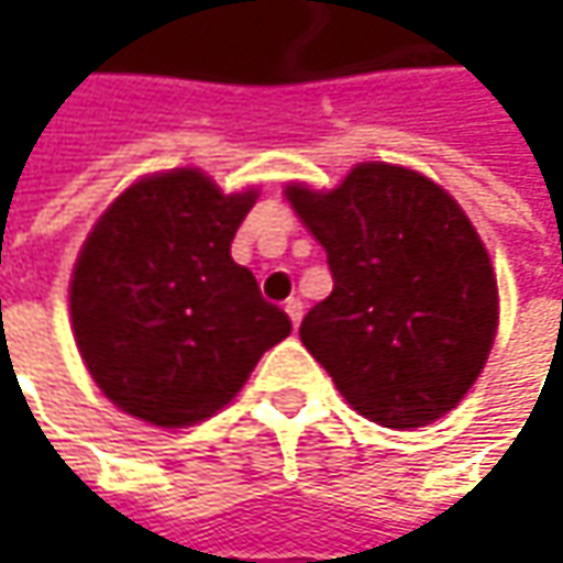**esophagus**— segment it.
Masks as SVG:
<instances>
[{
  "instance_id": "1",
  "label": "esophagus",
  "mask_w": 563,
  "mask_h": 563,
  "mask_svg": "<svg viewBox=\"0 0 563 563\" xmlns=\"http://www.w3.org/2000/svg\"><path fill=\"white\" fill-rule=\"evenodd\" d=\"M285 313H288V319L294 322V329L300 325V319H303V303L297 300V297H291L288 303H285Z\"/></svg>"
}]
</instances>
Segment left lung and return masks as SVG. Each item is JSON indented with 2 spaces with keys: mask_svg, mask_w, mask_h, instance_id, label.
<instances>
[{
  "mask_svg": "<svg viewBox=\"0 0 563 563\" xmlns=\"http://www.w3.org/2000/svg\"><path fill=\"white\" fill-rule=\"evenodd\" d=\"M285 197L329 256L335 288L303 316L300 341L344 400L388 429L454 410L498 332L492 260L457 200L388 163Z\"/></svg>",
  "mask_w": 563,
  "mask_h": 563,
  "instance_id": "1",
  "label": "left lung"
}]
</instances>
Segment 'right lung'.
Returning <instances> with one entry per match:
<instances>
[{"label":"right lung","mask_w":563,"mask_h":563,"mask_svg":"<svg viewBox=\"0 0 563 563\" xmlns=\"http://www.w3.org/2000/svg\"><path fill=\"white\" fill-rule=\"evenodd\" d=\"M256 190L222 194L200 168L141 178L87 234L71 275V329L102 395L181 429L219 413L260 357L291 335L231 241Z\"/></svg>","instance_id":"right-lung-1"}]
</instances>
